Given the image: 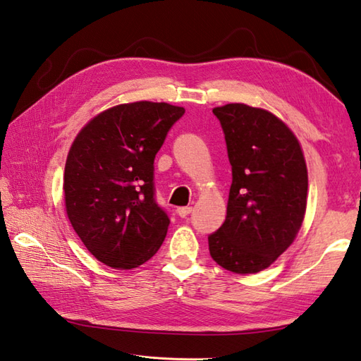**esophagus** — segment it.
I'll return each mask as SVG.
<instances>
[{
	"mask_svg": "<svg viewBox=\"0 0 361 361\" xmlns=\"http://www.w3.org/2000/svg\"><path fill=\"white\" fill-rule=\"evenodd\" d=\"M191 210H193L191 207H179L178 210H176V213H178V216H180V218H187V216L191 213Z\"/></svg>",
	"mask_w": 361,
	"mask_h": 361,
	"instance_id": "34e87169",
	"label": "esophagus"
}]
</instances>
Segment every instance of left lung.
Instances as JSON below:
<instances>
[{
	"instance_id": "8db88e82",
	"label": "left lung",
	"mask_w": 361,
	"mask_h": 361,
	"mask_svg": "<svg viewBox=\"0 0 361 361\" xmlns=\"http://www.w3.org/2000/svg\"><path fill=\"white\" fill-rule=\"evenodd\" d=\"M231 165L227 216L208 236L212 258L233 274H258L289 248L307 205L300 140L281 118L245 103L213 108Z\"/></svg>"
}]
</instances>
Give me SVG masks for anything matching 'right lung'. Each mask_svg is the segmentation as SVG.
<instances>
[{
	"label": "right lung",
	"instance_id": "obj_1",
	"mask_svg": "<svg viewBox=\"0 0 361 361\" xmlns=\"http://www.w3.org/2000/svg\"><path fill=\"white\" fill-rule=\"evenodd\" d=\"M185 109L165 102L102 111L69 148L63 193L72 228L108 267L142 266L162 245L170 219L154 201V157Z\"/></svg>",
	"mask_w": 361,
	"mask_h": 361
}]
</instances>
